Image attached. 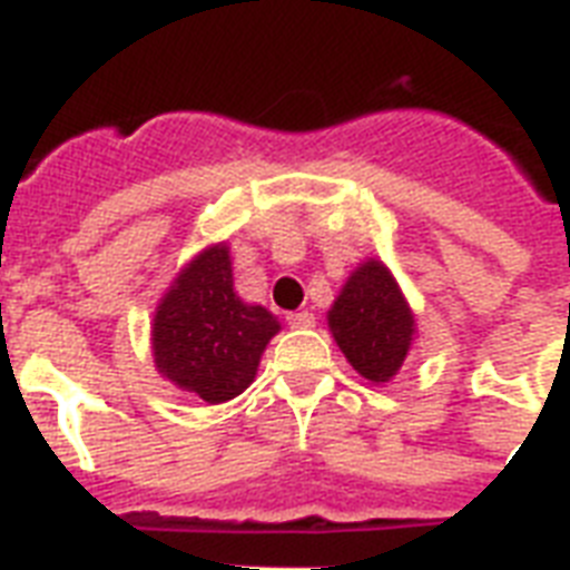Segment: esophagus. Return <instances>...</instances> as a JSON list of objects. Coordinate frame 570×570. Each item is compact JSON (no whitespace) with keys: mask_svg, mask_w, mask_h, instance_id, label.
Segmentation results:
<instances>
[{"mask_svg":"<svg viewBox=\"0 0 570 570\" xmlns=\"http://www.w3.org/2000/svg\"><path fill=\"white\" fill-rule=\"evenodd\" d=\"M288 326H291V330H312L314 314L312 312H291L288 314Z\"/></svg>","mask_w":570,"mask_h":570,"instance_id":"1","label":"esophagus"}]
</instances>
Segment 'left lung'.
I'll use <instances>...</instances> for the list:
<instances>
[{"label":"left lung","instance_id":"1","mask_svg":"<svg viewBox=\"0 0 570 570\" xmlns=\"http://www.w3.org/2000/svg\"><path fill=\"white\" fill-rule=\"evenodd\" d=\"M326 323L353 371L373 385L397 376L417 338L406 294L380 258H364L350 273L326 312Z\"/></svg>","mask_w":570,"mask_h":570}]
</instances>
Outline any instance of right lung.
<instances>
[{
  "mask_svg": "<svg viewBox=\"0 0 570 570\" xmlns=\"http://www.w3.org/2000/svg\"><path fill=\"white\" fill-rule=\"evenodd\" d=\"M279 330L267 308L238 297L229 244L220 240L199 249L158 299L153 362L176 389L217 406L253 385L264 347Z\"/></svg>",
  "mask_w": 570,
  "mask_h": 570,
  "instance_id": "add662e5",
  "label": "right lung"
}]
</instances>
